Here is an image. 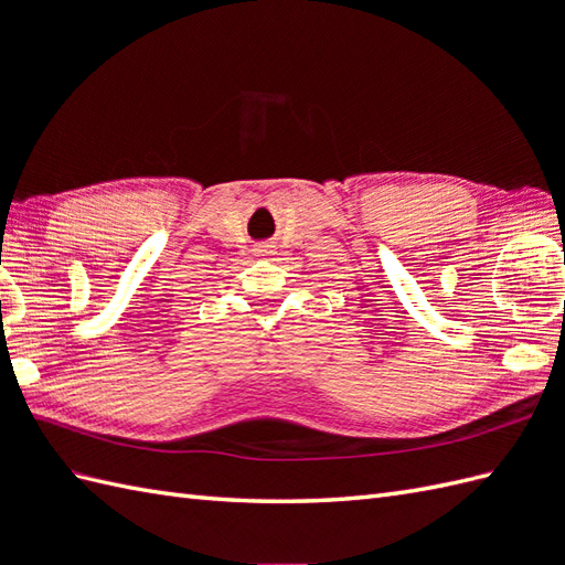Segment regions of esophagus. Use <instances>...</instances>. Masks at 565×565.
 Listing matches in <instances>:
<instances>
[{
	"label": "esophagus",
	"instance_id": "1",
	"mask_svg": "<svg viewBox=\"0 0 565 565\" xmlns=\"http://www.w3.org/2000/svg\"><path fill=\"white\" fill-rule=\"evenodd\" d=\"M270 252H273L270 245H259V247H256V254H262V256H268Z\"/></svg>",
	"mask_w": 565,
	"mask_h": 565
}]
</instances>
